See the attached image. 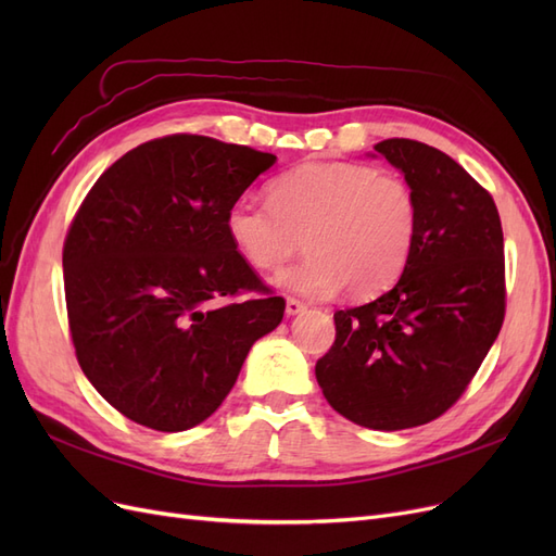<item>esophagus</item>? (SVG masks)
<instances>
[{
    "instance_id": "1",
    "label": "esophagus",
    "mask_w": 556,
    "mask_h": 556,
    "mask_svg": "<svg viewBox=\"0 0 556 556\" xmlns=\"http://www.w3.org/2000/svg\"><path fill=\"white\" fill-rule=\"evenodd\" d=\"M304 311H306L304 301H299L294 296H288V301H285V315H288V317H294V315L304 313Z\"/></svg>"
}]
</instances>
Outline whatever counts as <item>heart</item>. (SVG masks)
Instances as JSON below:
<instances>
[{
	"label": "heart",
	"instance_id": "heart-1",
	"mask_svg": "<svg viewBox=\"0 0 556 556\" xmlns=\"http://www.w3.org/2000/svg\"><path fill=\"white\" fill-rule=\"evenodd\" d=\"M268 194L271 204L233 201L225 227L257 271H278L304 239L308 257L274 280L282 290L325 299L345 288L368 299L392 288L410 262L422 211L406 178L366 164L311 162L278 176Z\"/></svg>",
	"mask_w": 556,
	"mask_h": 556
}]
</instances>
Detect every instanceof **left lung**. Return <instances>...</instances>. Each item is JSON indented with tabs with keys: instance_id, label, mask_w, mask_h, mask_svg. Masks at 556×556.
I'll return each mask as SVG.
<instances>
[{
	"instance_id": "left-lung-1",
	"label": "left lung",
	"mask_w": 556,
	"mask_h": 556,
	"mask_svg": "<svg viewBox=\"0 0 556 556\" xmlns=\"http://www.w3.org/2000/svg\"><path fill=\"white\" fill-rule=\"evenodd\" d=\"M374 150L413 185L422 223L394 288L333 313L315 378L350 422L399 431L441 417L476 376L506 315V264L494 199L464 166L410 139Z\"/></svg>"
}]
</instances>
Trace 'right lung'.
<instances>
[{
    "label": "right lung",
    "instance_id": "obj_1",
    "mask_svg": "<svg viewBox=\"0 0 556 556\" xmlns=\"http://www.w3.org/2000/svg\"><path fill=\"white\" fill-rule=\"evenodd\" d=\"M276 155L197 134L129 150L99 176L66 233L62 268L83 374L115 410L155 431L211 417L248 352L274 331L268 294L225 217ZM257 291L245 302L222 296Z\"/></svg>",
    "mask_w": 556,
    "mask_h": 556
}]
</instances>
